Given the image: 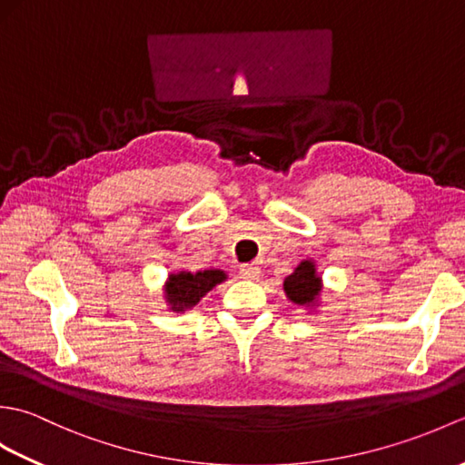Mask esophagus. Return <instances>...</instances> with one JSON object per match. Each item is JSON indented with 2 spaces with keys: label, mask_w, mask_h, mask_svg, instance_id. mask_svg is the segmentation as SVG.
<instances>
[{
  "label": "esophagus",
  "mask_w": 465,
  "mask_h": 465,
  "mask_svg": "<svg viewBox=\"0 0 465 465\" xmlns=\"http://www.w3.org/2000/svg\"><path fill=\"white\" fill-rule=\"evenodd\" d=\"M260 265L258 263H243L240 265V275L243 280H258L260 278Z\"/></svg>",
  "instance_id": "esophagus-1"
}]
</instances>
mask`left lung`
Instances as JSON below:
<instances>
[{
	"label": "left lung",
	"mask_w": 465,
	"mask_h": 465,
	"mask_svg": "<svg viewBox=\"0 0 465 465\" xmlns=\"http://www.w3.org/2000/svg\"><path fill=\"white\" fill-rule=\"evenodd\" d=\"M285 295L298 305H310L322 292V278L315 273L313 262H302L292 275H288L283 282Z\"/></svg>",
	"instance_id": "left-lung-1"
}]
</instances>
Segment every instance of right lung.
Wrapping results in <instances>:
<instances>
[{
	"label": "right lung",
	"instance_id": "add662e5",
	"mask_svg": "<svg viewBox=\"0 0 465 465\" xmlns=\"http://www.w3.org/2000/svg\"><path fill=\"white\" fill-rule=\"evenodd\" d=\"M225 273L222 270L203 272H180L170 275L165 285V298L173 312H185L193 308L213 285L222 283Z\"/></svg>",
	"mask_w": 465,
	"mask_h": 465
}]
</instances>
